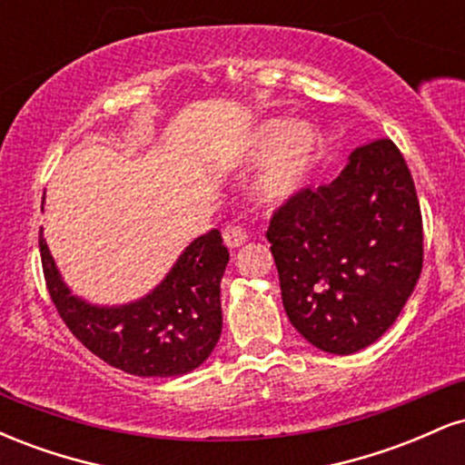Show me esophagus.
<instances>
[{"instance_id":"34e87169","label":"esophagus","mask_w":465,"mask_h":465,"mask_svg":"<svg viewBox=\"0 0 465 465\" xmlns=\"http://www.w3.org/2000/svg\"><path fill=\"white\" fill-rule=\"evenodd\" d=\"M223 238H225V244L229 249H238L247 242L249 233L240 225H227L225 232H223Z\"/></svg>"}]
</instances>
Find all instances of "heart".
Returning a JSON list of instances; mask_svg holds the SVG:
<instances>
[{
	"mask_svg": "<svg viewBox=\"0 0 465 465\" xmlns=\"http://www.w3.org/2000/svg\"><path fill=\"white\" fill-rule=\"evenodd\" d=\"M322 137L306 122L266 120L253 131L247 142L251 162L264 159L258 177L253 181L255 199L262 203H282L291 199L306 183L314 162H317Z\"/></svg>",
	"mask_w": 465,
	"mask_h": 465,
	"instance_id": "1",
	"label": "heart"
}]
</instances>
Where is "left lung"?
<instances>
[{"instance_id": "8db88e82", "label": "left lung", "mask_w": 465, "mask_h": 465, "mask_svg": "<svg viewBox=\"0 0 465 465\" xmlns=\"http://www.w3.org/2000/svg\"><path fill=\"white\" fill-rule=\"evenodd\" d=\"M266 238L284 311L308 343L354 354L391 328L424 262L413 177L391 140L359 146L332 183L302 188Z\"/></svg>"}]
</instances>
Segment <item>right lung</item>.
Returning <instances> with one entry per match:
<instances>
[{
  "label": "right lung",
  "instance_id": "1",
  "mask_svg": "<svg viewBox=\"0 0 465 465\" xmlns=\"http://www.w3.org/2000/svg\"><path fill=\"white\" fill-rule=\"evenodd\" d=\"M45 199V196H44ZM47 292L80 343L133 376H181L201 365L223 330L221 280L229 251L218 229L196 238L151 295L126 306H92L63 284L39 232Z\"/></svg>",
  "mask_w": 465,
  "mask_h": 465
}]
</instances>
